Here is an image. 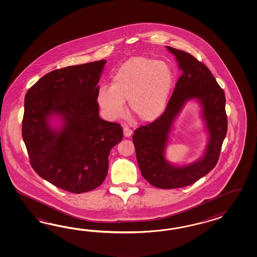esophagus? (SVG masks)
<instances>
[{
    "label": "esophagus",
    "instance_id": "obj_1",
    "mask_svg": "<svg viewBox=\"0 0 257 257\" xmlns=\"http://www.w3.org/2000/svg\"><path fill=\"white\" fill-rule=\"evenodd\" d=\"M132 134L133 131L130 128H128V127H124L123 128V135H124L126 138H130L132 136Z\"/></svg>",
    "mask_w": 257,
    "mask_h": 257
}]
</instances>
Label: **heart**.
<instances>
[{
  "label": "heart",
  "mask_w": 257,
  "mask_h": 257,
  "mask_svg": "<svg viewBox=\"0 0 257 257\" xmlns=\"http://www.w3.org/2000/svg\"><path fill=\"white\" fill-rule=\"evenodd\" d=\"M174 83V72L168 63L136 56L117 69L110 87H100L97 101L110 119L123 114L124 101H128L133 116L141 121H154L167 107Z\"/></svg>",
  "instance_id": "1"
}]
</instances>
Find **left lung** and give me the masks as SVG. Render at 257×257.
Segmentation results:
<instances>
[{
    "instance_id": "left-lung-1",
    "label": "left lung",
    "mask_w": 257,
    "mask_h": 257,
    "mask_svg": "<svg viewBox=\"0 0 257 257\" xmlns=\"http://www.w3.org/2000/svg\"><path fill=\"white\" fill-rule=\"evenodd\" d=\"M175 55L182 75L163 114L152 123L135 130L133 142L142 176L158 188L187 187L201 179L218 163L221 146L227 134L225 94L208 68L193 55L167 46ZM199 100L202 116L210 135L209 144L202 159L185 166L170 164L164 151L175 117L186 101Z\"/></svg>"
}]
</instances>
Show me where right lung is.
<instances>
[{
  "label": "right lung",
  "mask_w": 257,
  "mask_h": 257,
  "mask_svg": "<svg viewBox=\"0 0 257 257\" xmlns=\"http://www.w3.org/2000/svg\"><path fill=\"white\" fill-rule=\"evenodd\" d=\"M105 60L53 70L28 89L23 139L32 168L55 187L80 194L101 186L111 149L122 138L120 124L99 116L98 83ZM62 120L59 128L52 117Z\"/></svg>",
  "instance_id": "1"
}]
</instances>
